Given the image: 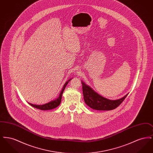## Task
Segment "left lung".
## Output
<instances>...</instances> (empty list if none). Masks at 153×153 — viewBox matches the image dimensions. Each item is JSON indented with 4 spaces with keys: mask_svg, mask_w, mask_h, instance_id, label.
I'll return each mask as SVG.
<instances>
[{
    "mask_svg": "<svg viewBox=\"0 0 153 153\" xmlns=\"http://www.w3.org/2000/svg\"><path fill=\"white\" fill-rule=\"evenodd\" d=\"M82 92L85 102L90 108L99 111H109L115 109L122 102L128 94L117 100H110L98 94L90 86L81 81Z\"/></svg>",
    "mask_w": 153,
    "mask_h": 153,
    "instance_id": "8db88e82",
    "label": "left lung"
}]
</instances>
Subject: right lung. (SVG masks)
Returning a JSON list of instances; mask_svg holds the SVG:
<instances>
[{
	"label": "right lung",
	"mask_w": 153,
	"mask_h": 153,
	"mask_svg": "<svg viewBox=\"0 0 153 153\" xmlns=\"http://www.w3.org/2000/svg\"><path fill=\"white\" fill-rule=\"evenodd\" d=\"M72 79H70L69 80H68L65 84L64 85L63 88L59 94V95L58 96V98H57L56 99L54 100H51V102H49L48 103H46L45 104H42V105H36V104H33L31 103L28 102L30 105L36 108L37 109H41V110H51V109H54L56 108V107H57L58 105L60 104L61 102V99H62V94L64 91V89L65 88L66 86L67 85V84H68L69 81H70V80H71Z\"/></svg>",
	"instance_id": "add662e5"
}]
</instances>
